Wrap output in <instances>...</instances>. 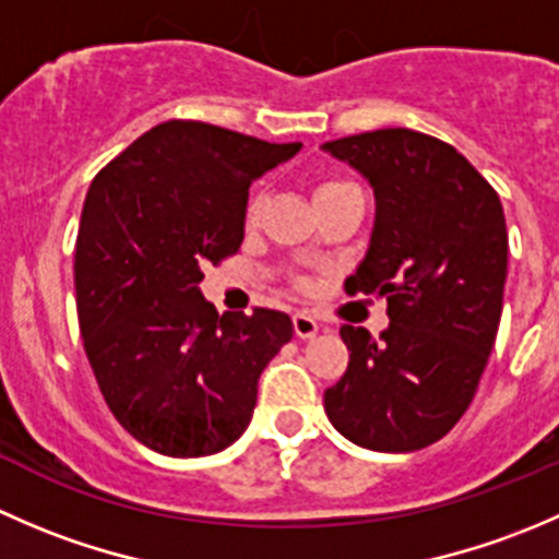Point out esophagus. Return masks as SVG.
<instances>
[{
    "label": "esophagus",
    "instance_id": "obj_1",
    "mask_svg": "<svg viewBox=\"0 0 559 559\" xmlns=\"http://www.w3.org/2000/svg\"><path fill=\"white\" fill-rule=\"evenodd\" d=\"M292 321H295V335L302 337V341H308V337H313L319 332V321L308 311H297L292 316Z\"/></svg>",
    "mask_w": 559,
    "mask_h": 559
}]
</instances>
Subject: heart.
<instances>
[{"label":"heart","mask_w":559,"mask_h":559,"mask_svg":"<svg viewBox=\"0 0 559 559\" xmlns=\"http://www.w3.org/2000/svg\"><path fill=\"white\" fill-rule=\"evenodd\" d=\"M343 183H352V180H343V178H326V180H321L319 186H316V194H324V191L337 189V186H343ZM259 205H262V197L253 194L251 200H248V205H246V218H253V216H257V213H259Z\"/></svg>","instance_id":"obj_1"}]
</instances>
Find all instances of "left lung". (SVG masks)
<instances>
[{
    "mask_svg": "<svg viewBox=\"0 0 559 559\" xmlns=\"http://www.w3.org/2000/svg\"><path fill=\"white\" fill-rule=\"evenodd\" d=\"M321 148L368 178L370 246L348 295L386 297L389 326H341L348 368L324 392L332 427L373 452L441 441L476 394L503 313L509 233L500 197L443 140L376 129Z\"/></svg>",
    "mask_w": 559,
    "mask_h": 559,
    "instance_id": "8db88e82",
    "label": "left lung"
}]
</instances>
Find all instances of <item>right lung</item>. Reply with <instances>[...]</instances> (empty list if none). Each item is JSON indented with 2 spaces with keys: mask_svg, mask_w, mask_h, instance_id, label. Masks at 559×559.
<instances>
[{
  "mask_svg": "<svg viewBox=\"0 0 559 559\" xmlns=\"http://www.w3.org/2000/svg\"><path fill=\"white\" fill-rule=\"evenodd\" d=\"M302 143H264L202 121H165L97 173L75 243L83 348L118 425L167 456L233 447L292 319L218 316L207 262L243 243L248 186Z\"/></svg>",
  "mask_w": 559,
  "mask_h": 559,
  "instance_id": "right-lung-1",
  "label": "right lung"
}]
</instances>
